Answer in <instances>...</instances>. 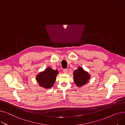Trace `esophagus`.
Masks as SVG:
<instances>
[{
	"mask_svg": "<svg viewBox=\"0 0 125 125\" xmlns=\"http://www.w3.org/2000/svg\"><path fill=\"white\" fill-rule=\"evenodd\" d=\"M63 71L64 73H68V69H64Z\"/></svg>",
	"mask_w": 125,
	"mask_h": 125,
	"instance_id": "34e87169",
	"label": "esophagus"
}]
</instances>
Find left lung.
Instances as JSON below:
<instances>
[{
  "label": "left lung",
  "mask_w": 125,
  "mask_h": 125,
  "mask_svg": "<svg viewBox=\"0 0 125 125\" xmlns=\"http://www.w3.org/2000/svg\"><path fill=\"white\" fill-rule=\"evenodd\" d=\"M74 81L78 87H81L86 84L90 77L88 73L81 67L74 70L73 73Z\"/></svg>",
  "instance_id": "8db88e82"
}]
</instances>
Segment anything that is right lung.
Instances as JSON below:
<instances>
[{
    "label": "right lung",
    "mask_w": 125,
    "mask_h": 125,
    "mask_svg": "<svg viewBox=\"0 0 125 125\" xmlns=\"http://www.w3.org/2000/svg\"><path fill=\"white\" fill-rule=\"evenodd\" d=\"M58 74L57 70H54L48 67L37 75L36 80L40 86L47 89L50 88L53 86Z\"/></svg>",
    "instance_id": "right-lung-1"
}]
</instances>
